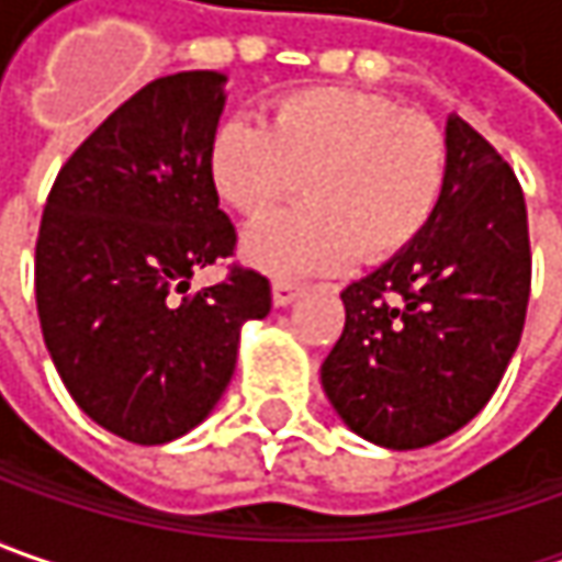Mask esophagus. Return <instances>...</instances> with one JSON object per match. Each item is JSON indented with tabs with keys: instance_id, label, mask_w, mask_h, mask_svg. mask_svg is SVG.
I'll use <instances>...</instances> for the list:
<instances>
[{
	"instance_id": "1",
	"label": "esophagus",
	"mask_w": 562,
	"mask_h": 562,
	"mask_svg": "<svg viewBox=\"0 0 562 562\" xmlns=\"http://www.w3.org/2000/svg\"><path fill=\"white\" fill-rule=\"evenodd\" d=\"M270 292H273V305L282 307V305H289V302H295V295L302 292V285L292 280H273Z\"/></svg>"
}]
</instances>
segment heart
I'll use <instances>...</instances> for the list:
<instances>
[{
    "label": "heart",
    "mask_w": 562,
    "mask_h": 562,
    "mask_svg": "<svg viewBox=\"0 0 562 562\" xmlns=\"http://www.w3.org/2000/svg\"><path fill=\"white\" fill-rule=\"evenodd\" d=\"M220 198L260 220L302 184L307 204L255 226L245 255L267 273H321L405 251L440 207L450 150L434 119L383 93L302 87L280 93L267 125L226 119L210 137Z\"/></svg>",
    "instance_id": "b5f03b06"
}]
</instances>
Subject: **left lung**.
Here are the masks:
<instances>
[{"label":"left lung","mask_w":562,"mask_h":562,"mask_svg":"<svg viewBox=\"0 0 562 562\" xmlns=\"http://www.w3.org/2000/svg\"><path fill=\"white\" fill-rule=\"evenodd\" d=\"M447 188L427 229L342 289L346 324L321 364L333 408L364 440L430 447L494 396L531 292L522 184L475 128L447 122Z\"/></svg>","instance_id":"obj_1"}]
</instances>
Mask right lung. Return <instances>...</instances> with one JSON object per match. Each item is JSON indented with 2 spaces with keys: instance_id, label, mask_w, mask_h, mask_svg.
<instances>
[{
  "instance_id": "add662e5",
  "label": "right lung",
  "mask_w": 562,
  "mask_h": 562,
  "mask_svg": "<svg viewBox=\"0 0 562 562\" xmlns=\"http://www.w3.org/2000/svg\"><path fill=\"white\" fill-rule=\"evenodd\" d=\"M223 81L179 71L140 87L61 162L40 220L43 342L85 415L140 447L207 418L238 329L270 311V280L238 260L188 295L238 241L207 169Z\"/></svg>"
}]
</instances>
